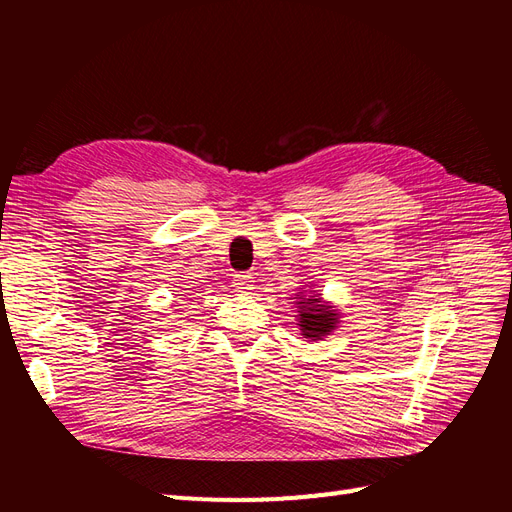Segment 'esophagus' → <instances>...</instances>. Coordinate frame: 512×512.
Returning a JSON list of instances; mask_svg holds the SVG:
<instances>
[{"label":"esophagus","mask_w":512,"mask_h":512,"mask_svg":"<svg viewBox=\"0 0 512 512\" xmlns=\"http://www.w3.org/2000/svg\"><path fill=\"white\" fill-rule=\"evenodd\" d=\"M232 286H235L237 292L245 294L254 288V277L250 273H235L232 275Z\"/></svg>","instance_id":"34e87169"}]
</instances>
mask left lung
<instances>
[{
	"label": "left lung",
	"instance_id": "1",
	"mask_svg": "<svg viewBox=\"0 0 512 512\" xmlns=\"http://www.w3.org/2000/svg\"><path fill=\"white\" fill-rule=\"evenodd\" d=\"M297 299L301 333L307 339H312V342L331 335L339 318L335 309L331 305H324L318 297H301V294H297Z\"/></svg>",
	"mask_w": 512,
	"mask_h": 512
}]
</instances>
